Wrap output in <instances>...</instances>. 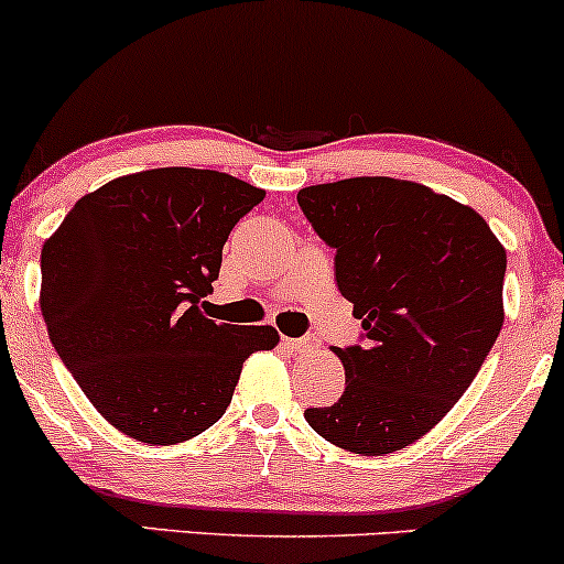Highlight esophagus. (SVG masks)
Wrapping results in <instances>:
<instances>
[{"label": "esophagus", "mask_w": 564, "mask_h": 564, "mask_svg": "<svg viewBox=\"0 0 564 564\" xmlns=\"http://www.w3.org/2000/svg\"><path fill=\"white\" fill-rule=\"evenodd\" d=\"M283 347L291 349V352H313V349L318 347V339H315V336H300V339L283 336Z\"/></svg>", "instance_id": "esophagus-1"}]
</instances>
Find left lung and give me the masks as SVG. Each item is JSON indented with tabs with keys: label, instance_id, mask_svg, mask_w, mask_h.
<instances>
[{
	"label": "left lung",
	"instance_id": "8db88e82",
	"mask_svg": "<svg viewBox=\"0 0 564 564\" xmlns=\"http://www.w3.org/2000/svg\"><path fill=\"white\" fill-rule=\"evenodd\" d=\"M296 200L336 251V286L364 326L358 345L334 349L341 398L304 419L345 451L405 448L456 405L496 345L507 251L475 209L408 180H339Z\"/></svg>",
	"mask_w": 564,
	"mask_h": 564
}]
</instances>
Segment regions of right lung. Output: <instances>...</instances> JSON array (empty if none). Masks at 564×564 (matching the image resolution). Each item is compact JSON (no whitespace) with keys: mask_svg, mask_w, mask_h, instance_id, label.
I'll list each match as a JSON object with an SVG mask.
<instances>
[{"mask_svg":"<svg viewBox=\"0 0 564 564\" xmlns=\"http://www.w3.org/2000/svg\"><path fill=\"white\" fill-rule=\"evenodd\" d=\"M264 198L212 170L127 174L79 198L42 249V315L89 403L124 435L174 445L228 411L243 360L273 326L200 313L223 246Z\"/></svg>","mask_w":564,"mask_h":564,"instance_id":"add662e5","label":"right lung"}]
</instances>
